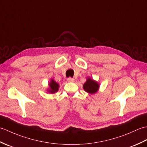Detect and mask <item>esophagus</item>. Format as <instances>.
<instances>
[{"label": "esophagus", "instance_id": "esophagus-1", "mask_svg": "<svg viewBox=\"0 0 147 147\" xmlns=\"http://www.w3.org/2000/svg\"><path fill=\"white\" fill-rule=\"evenodd\" d=\"M74 79L72 78H67V82H74Z\"/></svg>", "mask_w": 147, "mask_h": 147}]
</instances>
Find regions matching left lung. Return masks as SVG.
<instances>
[{
    "mask_svg": "<svg viewBox=\"0 0 147 147\" xmlns=\"http://www.w3.org/2000/svg\"><path fill=\"white\" fill-rule=\"evenodd\" d=\"M100 85L96 81L93 80L90 77H88L86 79V82L83 85L84 90L89 94H94L96 93L99 90Z\"/></svg>",
    "mask_w": 147,
    "mask_h": 147,
    "instance_id": "1",
    "label": "left lung"
}]
</instances>
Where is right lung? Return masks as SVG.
I'll use <instances>...</instances> for the list:
<instances>
[{
	"mask_svg": "<svg viewBox=\"0 0 147 147\" xmlns=\"http://www.w3.org/2000/svg\"><path fill=\"white\" fill-rule=\"evenodd\" d=\"M59 88V83L54 81V79H51L49 83V88H47V92L49 93H55L58 92Z\"/></svg>",
	"mask_w": 147,
	"mask_h": 147,
	"instance_id": "right-lung-1",
	"label": "right lung"
}]
</instances>
